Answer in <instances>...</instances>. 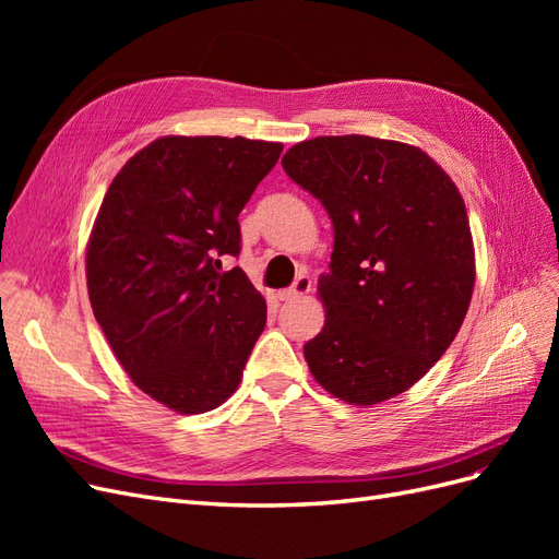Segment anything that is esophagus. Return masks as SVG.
Instances as JSON below:
<instances>
[{
	"label": "esophagus",
	"mask_w": 559,
	"mask_h": 559,
	"mask_svg": "<svg viewBox=\"0 0 559 559\" xmlns=\"http://www.w3.org/2000/svg\"><path fill=\"white\" fill-rule=\"evenodd\" d=\"M310 292H312V280L302 275V277H298V280L294 282V286H289V289L280 292L277 296H280V300H296V298L308 296Z\"/></svg>",
	"instance_id": "1"
}]
</instances>
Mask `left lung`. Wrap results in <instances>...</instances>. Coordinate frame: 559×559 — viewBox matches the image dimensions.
<instances>
[{
    "mask_svg": "<svg viewBox=\"0 0 559 559\" xmlns=\"http://www.w3.org/2000/svg\"><path fill=\"white\" fill-rule=\"evenodd\" d=\"M284 173L326 207L324 329L302 347L329 394L376 405L443 357L466 317L476 251L464 198L419 146L341 134L294 144Z\"/></svg>",
    "mask_w": 559,
    "mask_h": 559,
    "instance_id": "8db88e82",
    "label": "left lung"
}]
</instances>
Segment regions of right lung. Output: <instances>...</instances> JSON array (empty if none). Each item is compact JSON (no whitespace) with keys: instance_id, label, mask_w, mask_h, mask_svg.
I'll use <instances>...</instances> for the list:
<instances>
[{"instance_id":"add662e5","label":"right lung","mask_w":559,"mask_h":559,"mask_svg":"<svg viewBox=\"0 0 559 559\" xmlns=\"http://www.w3.org/2000/svg\"><path fill=\"white\" fill-rule=\"evenodd\" d=\"M284 144L167 134L114 177L86 249L93 314L144 394L181 415L233 396L265 329L238 216Z\"/></svg>"}]
</instances>
